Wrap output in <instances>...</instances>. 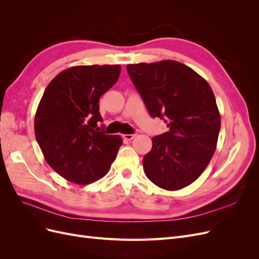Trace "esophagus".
Segmentation results:
<instances>
[{
  "label": "esophagus",
  "instance_id": "esophagus-1",
  "mask_svg": "<svg viewBox=\"0 0 259 259\" xmlns=\"http://www.w3.org/2000/svg\"><path fill=\"white\" fill-rule=\"evenodd\" d=\"M135 137H136V134H124L123 135V138L125 140H132L133 138H135Z\"/></svg>",
  "mask_w": 259,
  "mask_h": 259
}]
</instances>
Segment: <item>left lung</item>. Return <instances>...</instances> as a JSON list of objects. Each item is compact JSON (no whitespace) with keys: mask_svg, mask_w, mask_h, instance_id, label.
<instances>
[{"mask_svg":"<svg viewBox=\"0 0 259 259\" xmlns=\"http://www.w3.org/2000/svg\"><path fill=\"white\" fill-rule=\"evenodd\" d=\"M126 69L149 113L169 128L152 138L143 160L146 176L162 189H183L199 178L216 150L221 114L214 93L200 74L175 60Z\"/></svg>","mask_w":259,"mask_h":259,"instance_id":"8db88e82","label":"left lung"}]
</instances>
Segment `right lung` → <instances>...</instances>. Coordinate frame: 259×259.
I'll list each match as a JSON object with an SVG mask.
<instances>
[{"label": "right lung", "instance_id": "right-lung-1", "mask_svg": "<svg viewBox=\"0 0 259 259\" xmlns=\"http://www.w3.org/2000/svg\"><path fill=\"white\" fill-rule=\"evenodd\" d=\"M120 73L119 65L76 66L45 89L35 113V138L49 165L69 182H96L116 158L122 138L106 135L98 123L99 99Z\"/></svg>", "mask_w": 259, "mask_h": 259}]
</instances>
